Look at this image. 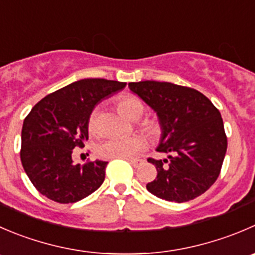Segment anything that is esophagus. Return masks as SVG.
Returning <instances> with one entry per match:
<instances>
[{"mask_svg": "<svg viewBox=\"0 0 255 255\" xmlns=\"http://www.w3.org/2000/svg\"><path fill=\"white\" fill-rule=\"evenodd\" d=\"M128 162L130 163V165H133L134 168H137V167H139L140 164H142L143 160L142 159H128Z\"/></svg>", "mask_w": 255, "mask_h": 255, "instance_id": "obj_1", "label": "esophagus"}]
</instances>
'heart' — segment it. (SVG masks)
<instances>
[{"label":"heart","mask_w":255,"mask_h":255,"mask_svg":"<svg viewBox=\"0 0 255 255\" xmlns=\"http://www.w3.org/2000/svg\"><path fill=\"white\" fill-rule=\"evenodd\" d=\"M121 112L130 120H138L144 112V106L133 96H125L118 103ZM100 107H95L88 117V129L91 133H97L100 128ZM142 128L145 133L155 137L159 128L155 123L145 121L142 123ZM147 139L142 135H130L127 138H111L105 140L97 147V154L105 159H132L139 152L147 148Z\"/></svg>","instance_id":"obj_1"}]
</instances>
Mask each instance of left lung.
<instances>
[{
    "instance_id": "1",
    "label": "left lung",
    "mask_w": 255,
    "mask_h": 255,
    "mask_svg": "<svg viewBox=\"0 0 255 255\" xmlns=\"http://www.w3.org/2000/svg\"><path fill=\"white\" fill-rule=\"evenodd\" d=\"M128 87L157 113L162 133L155 150L168 154L148 159L157 168L148 192L177 203L203 194L218 178L227 152L219 111L201 92L174 83L140 81Z\"/></svg>"
}]
</instances>
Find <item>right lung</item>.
<instances>
[{
    "label": "right lung",
    "mask_w": 255,
    "mask_h": 255,
    "mask_svg": "<svg viewBox=\"0 0 255 255\" xmlns=\"http://www.w3.org/2000/svg\"><path fill=\"white\" fill-rule=\"evenodd\" d=\"M126 82L103 78L76 81L39 101L23 121L21 162L39 193L58 203H75L102 185L108 162L73 164L72 153L88 139V117Z\"/></svg>",
    "instance_id": "1"
}]
</instances>
